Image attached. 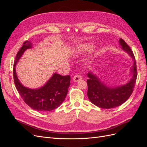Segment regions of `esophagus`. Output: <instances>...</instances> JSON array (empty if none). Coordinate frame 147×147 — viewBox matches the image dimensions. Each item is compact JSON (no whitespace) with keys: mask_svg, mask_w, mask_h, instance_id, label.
<instances>
[{"mask_svg":"<svg viewBox=\"0 0 147 147\" xmlns=\"http://www.w3.org/2000/svg\"><path fill=\"white\" fill-rule=\"evenodd\" d=\"M82 79V77L81 75H75L74 78H73V80H74V82H78L80 80H81Z\"/></svg>","mask_w":147,"mask_h":147,"instance_id":"esophagus-1","label":"esophagus"}]
</instances>
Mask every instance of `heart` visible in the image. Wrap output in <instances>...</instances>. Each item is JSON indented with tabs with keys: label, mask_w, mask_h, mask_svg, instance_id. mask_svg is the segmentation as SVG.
Here are the masks:
<instances>
[{
	"label": "heart",
	"mask_w": 147,
	"mask_h": 147,
	"mask_svg": "<svg viewBox=\"0 0 147 147\" xmlns=\"http://www.w3.org/2000/svg\"><path fill=\"white\" fill-rule=\"evenodd\" d=\"M91 48V47L89 46V45H86L83 47V50H90V49Z\"/></svg>",
	"instance_id": "b5f03b06"
}]
</instances>
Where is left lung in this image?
Masks as SVG:
<instances>
[{"mask_svg": "<svg viewBox=\"0 0 147 147\" xmlns=\"http://www.w3.org/2000/svg\"><path fill=\"white\" fill-rule=\"evenodd\" d=\"M119 45L134 59V64L131 72L132 77L126 84L118 87L109 88L101 82L98 77L92 72L88 74V92L89 99L93 104L102 109H112L123 104L131 96L134 91L137 77L135 57L130 47L122 38L119 39Z\"/></svg>", "mask_w": 147, "mask_h": 147, "instance_id": "1", "label": "left lung"}]
</instances>
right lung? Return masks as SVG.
Returning a JSON list of instances; mask_svg holds the SVG:
<instances>
[{
	"mask_svg": "<svg viewBox=\"0 0 147 147\" xmlns=\"http://www.w3.org/2000/svg\"><path fill=\"white\" fill-rule=\"evenodd\" d=\"M31 48V43L25 41L16 56L13 70L15 86L22 99L30 108L39 112L51 111L58 107L64 100L70 85V77L54 74L45 85L38 89L33 90L24 86L17 77L15 67L26 50Z\"/></svg>",
	"mask_w": 147,
	"mask_h": 147,
	"instance_id": "right-lung-1",
	"label": "right lung"
}]
</instances>
